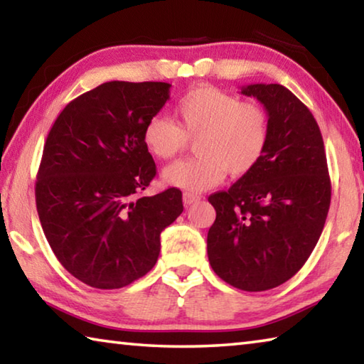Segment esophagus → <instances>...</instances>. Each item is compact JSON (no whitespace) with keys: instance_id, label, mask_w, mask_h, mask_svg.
<instances>
[{"instance_id":"1","label":"esophagus","mask_w":364,"mask_h":364,"mask_svg":"<svg viewBox=\"0 0 364 364\" xmlns=\"http://www.w3.org/2000/svg\"><path fill=\"white\" fill-rule=\"evenodd\" d=\"M197 200H200L199 194H193V193H184L183 194V202H184V205H186V207H189L191 204H194V202H197Z\"/></svg>"}]
</instances>
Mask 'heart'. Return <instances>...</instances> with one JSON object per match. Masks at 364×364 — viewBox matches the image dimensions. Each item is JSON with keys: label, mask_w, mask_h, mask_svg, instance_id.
Listing matches in <instances>:
<instances>
[{"label": "heart", "mask_w": 364, "mask_h": 364, "mask_svg": "<svg viewBox=\"0 0 364 364\" xmlns=\"http://www.w3.org/2000/svg\"><path fill=\"white\" fill-rule=\"evenodd\" d=\"M176 123L154 115L143 132L152 156L173 159L196 138L199 156L164 170V181L188 193H200L232 176L247 175L260 162L269 139L268 117L257 104L242 102L212 86H199L175 106Z\"/></svg>", "instance_id": "1"}]
</instances>
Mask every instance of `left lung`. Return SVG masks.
<instances>
[{"mask_svg":"<svg viewBox=\"0 0 364 364\" xmlns=\"http://www.w3.org/2000/svg\"><path fill=\"white\" fill-rule=\"evenodd\" d=\"M241 95L263 104L269 139L254 170L208 197L217 218L207 254L228 284L260 292L308 260L328 217L331 180L321 132L297 96L278 83L245 85Z\"/></svg>","mask_w":364,"mask_h":364,"instance_id":"left-lung-1","label":"left lung"}]
</instances>
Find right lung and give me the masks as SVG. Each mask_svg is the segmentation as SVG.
I'll return each instance as SVG.
<instances>
[{
	"label": "right lung",
	"mask_w": 364,
	"mask_h": 364,
	"mask_svg": "<svg viewBox=\"0 0 364 364\" xmlns=\"http://www.w3.org/2000/svg\"><path fill=\"white\" fill-rule=\"evenodd\" d=\"M170 86L102 83L67 104L46 138L35 186L40 223L60 264L91 287L143 278L159 258L160 232L183 212L176 188L138 197L156 176L144 125Z\"/></svg>",
	"instance_id": "obj_1"
}]
</instances>
